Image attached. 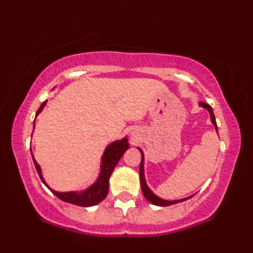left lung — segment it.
Masks as SVG:
<instances>
[{"instance_id": "1", "label": "left lung", "mask_w": 253, "mask_h": 253, "mask_svg": "<svg viewBox=\"0 0 253 253\" xmlns=\"http://www.w3.org/2000/svg\"><path fill=\"white\" fill-rule=\"evenodd\" d=\"M200 106L203 107V108L208 109V112H210V114H211V123H213L214 126H215V129L217 130L216 123H215V117H214V113H213V109H211V107L210 106V104H207V103H205V102L200 103ZM139 150H140V149H139ZM140 152H141V162H140V169H139V172H140L141 191H143L145 199L149 200L151 203H153V205H157V206H170V205H175V203L182 202V201H184V200H187V199H182V200H176V201H167V200H163V199H161V197L156 196L155 194H153L152 191L150 190V188L146 185V182H145V177H144V156H143V151L140 150Z\"/></svg>"}]
</instances>
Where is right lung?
<instances>
[{
  "instance_id": "right-lung-1",
  "label": "right lung",
  "mask_w": 253,
  "mask_h": 253,
  "mask_svg": "<svg viewBox=\"0 0 253 253\" xmlns=\"http://www.w3.org/2000/svg\"><path fill=\"white\" fill-rule=\"evenodd\" d=\"M45 103L46 102L42 103L40 108L38 109L37 114H39V113L42 112ZM127 149H128V143H127L126 138L120 141H114L113 144H110L106 149V151H104V155L102 157V163H101V172L100 176H98V179L95 182V184H92L91 187L88 188L86 190L82 191V193H74V191H70V193H58V191L50 189L48 185L46 184L45 181H43L42 176V170H40V167L38 165L34 158L33 162L42 181L45 183L46 187H47L58 199H60L62 201L72 203V205L81 206V207H89V206L96 205V203L102 201L103 199H106L109 189V177L112 175L114 168L117 167L118 162L120 161V158L123 157L124 153L126 152Z\"/></svg>"
}]
</instances>
